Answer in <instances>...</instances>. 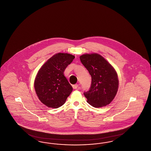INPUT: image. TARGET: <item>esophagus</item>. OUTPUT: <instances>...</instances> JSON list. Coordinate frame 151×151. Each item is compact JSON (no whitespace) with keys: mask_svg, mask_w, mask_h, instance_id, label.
<instances>
[{"mask_svg":"<svg viewBox=\"0 0 151 151\" xmlns=\"http://www.w3.org/2000/svg\"><path fill=\"white\" fill-rule=\"evenodd\" d=\"M78 84H75V85H72V88H73V89H76L78 87Z\"/></svg>","mask_w":151,"mask_h":151,"instance_id":"1","label":"esophagus"}]
</instances>
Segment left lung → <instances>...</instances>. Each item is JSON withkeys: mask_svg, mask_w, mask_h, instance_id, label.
<instances>
[{"mask_svg": "<svg viewBox=\"0 0 151 151\" xmlns=\"http://www.w3.org/2000/svg\"><path fill=\"white\" fill-rule=\"evenodd\" d=\"M80 59L92 77L91 88L84 93L87 102L94 108L108 105L114 99L118 89L119 80L115 69L97 53L83 54Z\"/></svg>", "mask_w": 151, "mask_h": 151, "instance_id": "1", "label": "left lung"}]
</instances>
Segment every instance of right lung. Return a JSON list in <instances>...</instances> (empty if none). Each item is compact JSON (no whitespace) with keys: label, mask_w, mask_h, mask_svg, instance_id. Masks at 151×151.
Here are the masks:
<instances>
[{"label":"right lung","mask_w":151,"mask_h":151,"mask_svg":"<svg viewBox=\"0 0 151 151\" xmlns=\"http://www.w3.org/2000/svg\"><path fill=\"white\" fill-rule=\"evenodd\" d=\"M74 58L75 56L67 53L56 54L46 61L37 73L35 80L36 94L47 107H60L72 92V86L63 72Z\"/></svg>","instance_id":"obj_1"}]
</instances>
